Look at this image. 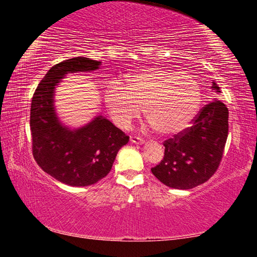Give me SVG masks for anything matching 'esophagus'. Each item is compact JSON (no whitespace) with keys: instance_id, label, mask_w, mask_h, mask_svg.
Masks as SVG:
<instances>
[{"instance_id":"1","label":"esophagus","mask_w":257,"mask_h":257,"mask_svg":"<svg viewBox=\"0 0 257 257\" xmlns=\"http://www.w3.org/2000/svg\"><path fill=\"white\" fill-rule=\"evenodd\" d=\"M130 142L134 143V144H137V145H142L145 143L144 139L141 137H137V136H130Z\"/></svg>"}]
</instances>
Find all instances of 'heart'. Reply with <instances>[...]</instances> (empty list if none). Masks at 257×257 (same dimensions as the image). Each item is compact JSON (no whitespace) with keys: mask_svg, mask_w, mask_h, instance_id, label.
<instances>
[{"mask_svg":"<svg viewBox=\"0 0 257 257\" xmlns=\"http://www.w3.org/2000/svg\"><path fill=\"white\" fill-rule=\"evenodd\" d=\"M104 104L119 128L128 129L143 113L158 132L172 136L193 122L202 103V89L193 76L172 69H142L111 82L104 90Z\"/></svg>","mask_w":257,"mask_h":257,"instance_id":"obj_1","label":"heart"}]
</instances>
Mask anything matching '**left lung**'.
I'll list each match as a JSON object with an SVG mask.
<instances>
[{"label":"left lung","instance_id":"1","mask_svg":"<svg viewBox=\"0 0 257 257\" xmlns=\"http://www.w3.org/2000/svg\"><path fill=\"white\" fill-rule=\"evenodd\" d=\"M211 88L220 94L215 81ZM229 111L214 99L195 116L191 127L164 142V158L152 173L165 186L191 189L214 175L222 159L228 137Z\"/></svg>","mask_w":257,"mask_h":257}]
</instances>
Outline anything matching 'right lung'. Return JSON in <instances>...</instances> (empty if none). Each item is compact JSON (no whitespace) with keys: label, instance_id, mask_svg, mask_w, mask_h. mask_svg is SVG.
Wrapping results in <instances>:
<instances>
[{"label":"right lung","instance_id":"1","mask_svg":"<svg viewBox=\"0 0 257 257\" xmlns=\"http://www.w3.org/2000/svg\"><path fill=\"white\" fill-rule=\"evenodd\" d=\"M101 61L78 56L52 67L38 84L30 107L33 155L43 171L72 187L93 185L111 171L119 150L129 142L122 130L103 115L70 129L54 107L55 87L66 75L97 70Z\"/></svg>","mask_w":257,"mask_h":257}]
</instances>
